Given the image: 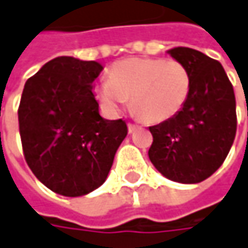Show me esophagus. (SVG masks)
<instances>
[{"label":"esophagus","instance_id":"1","mask_svg":"<svg viewBox=\"0 0 248 248\" xmlns=\"http://www.w3.org/2000/svg\"><path fill=\"white\" fill-rule=\"evenodd\" d=\"M136 127H137V124H127V130H129V133H133V132H135Z\"/></svg>","mask_w":248,"mask_h":248}]
</instances>
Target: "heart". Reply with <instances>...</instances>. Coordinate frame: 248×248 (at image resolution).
<instances>
[{"label": "heart", "mask_w": 248, "mask_h": 248, "mask_svg": "<svg viewBox=\"0 0 248 248\" xmlns=\"http://www.w3.org/2000/svg\"><path fill=\"white\" fill-rule=\"evenodd\" d=\"M191 76L187 66L175 60L129 58L109 69V79L95 87V95L115 111L130 100L132 111L147 124L176 116L187 103Z\"/></svg>", "instance_id": "heart-1"}]
</instances>
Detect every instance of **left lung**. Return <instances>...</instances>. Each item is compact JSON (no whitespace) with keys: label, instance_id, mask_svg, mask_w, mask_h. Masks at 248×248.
Instances as JSON below:
<instances>
[{"label":"left lung","instance_id":"8db88e82","mask_svg":"<svg viewBox=\"0 0 248 248\" xmlns=\"http://www.w3.org/2000/svg\"><path fill=\"white\" fill-rule=\"evenodd\" d=\"M168 52L190 70L191 92L176 116L150 126L148 156L165 178L200 183L221 167L231 151L237 129L234 92L218 61L187 47Z\"/></svg>","mask_w":248,"mask_h":248}]
</instances>
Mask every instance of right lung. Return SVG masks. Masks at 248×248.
Segmentation results:
<instances>
[{"label":"right lung","instance_id":"obj_1","mask_svg":"<svg viewBox=\"0 0 248 248\" xmlns=\"http://www.w3.org/2000/svg\"><path fill=\"white\" fill-rule=\"evenodd\" d=\"M95 61L58 57L29 78L17 109L23 155L49 190L79 197L100 187L127 135L122 119L100 116Z\"/></svg>","mask_w":248,"mask_h":248}]
</instances>
